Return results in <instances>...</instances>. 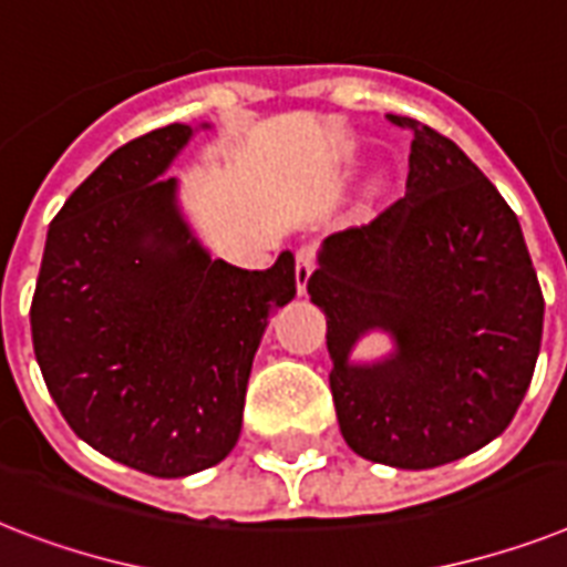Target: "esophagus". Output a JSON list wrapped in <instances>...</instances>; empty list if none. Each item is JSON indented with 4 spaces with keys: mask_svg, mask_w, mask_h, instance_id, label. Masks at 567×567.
Masks as SVG:
<instances>
[{
    "mask_svg": "<svg viewBox=\"0 0 567 567\" xmlns=\"http://www.w3.org/2000/svg\"><path fill=\"white\" fill-rule=\"evenodd\" d=\"M315 268H317L315 250H308V247L297 250V268H293V274H297V291L299 293L308 291V279H311Z\"/></svg>",
    "mask_w": 567,
    "mask_h": 567,
    "instance_id": "34e87169",
    "label": "esophagus"
}]
</instances>
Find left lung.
<instances>
[{
    "mask_svg": "<svg viewBox=\"0 0 567 567\" xmlns=\"http://www.w3.org/2000/svg\"><path fill=\"white\" fill-rule=\"evenodd\" d=\"M388 118L413 136L408 192L370 224L326 238L308 293L329 326L331 399L349 449L434 468L513 422L536 370L545 297L498 188L449 136ZM372 328L396 349L352 364Z\"/></svg>",
    "mask_w": 567,
    "mask_h": 567,
    "instance_id": "left-lung-1",
    "label": "left lung"
}]
</instances>
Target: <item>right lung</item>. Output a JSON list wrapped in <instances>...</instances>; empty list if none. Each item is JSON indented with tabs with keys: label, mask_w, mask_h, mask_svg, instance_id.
I'll list each match as a JSON object with an SVG mask.
<instances>
[{
	"label": "right lung",
	"mask_w": 567,
	"mask_h": 567,
	"mask_svg": "<svg viewBox=\"0 0 567 567\" xmlns=\"http://www.w3.org/2000/svg\"><path fill=\"white\" fill-rule=\"evenodd\" d=\"M192 133L168 124L127 142L69 195L31 302L37 363L69 427L154 477L236 449L270 308L297 293L288 250L244 270L192 236L177 179L163 177Z\"/></svg>",
	"instance_id": "add662e5"
}]
</instances>
